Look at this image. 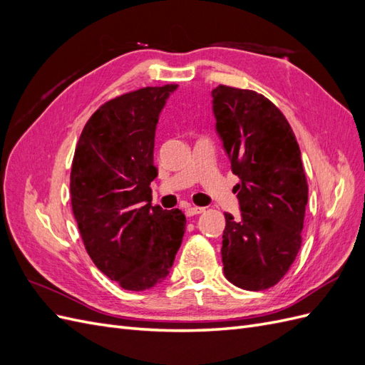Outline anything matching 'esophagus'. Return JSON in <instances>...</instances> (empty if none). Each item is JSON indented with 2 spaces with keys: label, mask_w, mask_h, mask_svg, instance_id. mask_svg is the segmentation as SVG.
I'll return each instance as SVG.
<instances>
[{
  "label": "esophagus",
  "mask_w": 365,
  "mask_h": 365,
  "mask_svg": "<svg viewBox=\"0 0 365 365\" xmlns=\"http://www.w3.org/2000/svg\"><path fill=\"white\" fill-rule=\"evenodd\" d=\"M204 210H205V208H202V207H189V208L185 210V215H187V216L201 215V213H204Z\"/></svg>",
  "instance_id": "1"
}]
</instances>
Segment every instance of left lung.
<instances>
[{
  "mask_svg": "<svg viewBox=\"0 0 365 365\" xmlns=\"http://www.w3.org/2000/svg\"><path fill=\"white\" fill-rule=\"evenodd\" d=\"M212 97L216 132L239 176L240 217L225 213L224 274L237 288L263 291L282 280L302 247V152L288 120L264 96L219 85Z\"/></svg>",
  "mask_w": 365,
  "mask_h": 365,
  "instance_id": "left-lung-1",
  "label": "left lung"
}]
</instances>
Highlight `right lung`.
<instances>
[{
  "mask_svg": "<svg viewBox=\"0 0 365 365\" xmlns=\"http://www.w3.org/2000/svg\"><path fill=\"white\" fill-rule=\"evenodd\" d=\"M178 85L146 86L102 105L77 141L70 192L86 252L106 277L146 291L168 277L185 231L181 210L152 205L160 114Z\"/></svg>",
  "mask_w": 365,
  "mask_h": 365,
  "instance_id": "right-lung-1",
  "label": "right lung"
}]
</instances>
